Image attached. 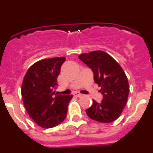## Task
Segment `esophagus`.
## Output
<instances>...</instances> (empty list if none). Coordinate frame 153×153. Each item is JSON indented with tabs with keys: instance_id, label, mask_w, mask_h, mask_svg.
<instances>
[{
	"instance_id": "esophagus-1",
	"label": "esophagus",
	"mask_w": 153,
	"mask_h": 153,
	"mask_svg": "<svg viewBox=\"0 0 153 153\" xmlns=\"http://www.w3.org/2000/svg\"><path fill=\"white\" fill-rule=\"evenodd\" d=\"M74 97H81L82 96H83V94H81V93H74Z\"/></svg>"
}]
</instances>
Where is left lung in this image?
<instances>
[{
	"instance_id": "1",
	"label": "left lung",
	"mask_w": 153,
	"mask_h": 153,
	"mask_svg": "<svg viewBox=\"0 0 153 153\" xmlns=\"http://www.w3.org/2000/svg\"><path fill=\"white\" fill-rule=\"evenodd\" d=\"M79 59L91 69L95 83L100 86V102L93 100V105L86 110L92 120L100 123H112L119 118L129 96L128 79L120 64L106 53L93 51L80 54Z\"/></svg>"
}]
</instances>
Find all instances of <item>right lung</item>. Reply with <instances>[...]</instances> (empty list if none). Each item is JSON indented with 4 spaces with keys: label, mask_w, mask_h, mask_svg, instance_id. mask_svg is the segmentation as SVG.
<instances>
[{
    "label": "right lung",
    "mask_w": 153,
    "mask_h": 153,
    "mask_svg": "<svg viewBox=\"0 0 153 153\" xmlns=\"http://www.w3.org/2000/svg\"><path fill=\"white\" fill-rule=\"evenodd\" d=\"M65 57L45 59L28 69L21 87L24 105L30 117L42 128H52L67 117V106L73 95L55 93L57 76Z\"/></svg>",
    "instance_id": "right-lung-1"
}]
</instances>
